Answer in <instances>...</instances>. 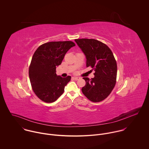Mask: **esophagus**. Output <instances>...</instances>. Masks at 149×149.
Masks as SVG:
<instances>
[{
    "instance_id": "esophagus-1",
    "label": "esophagus",
    "mask_w": 149,
    "mask_h": 149,
    "mask_svg": "<svg viewBox=\"0 0 149 149\" xmlns=\"http://www.w3.org/2000/svg\"><path fill=\"white\" fill-rule=\"evenodd\" d=\"M80 78V77H72V79H73V80H79Z\"/></svg>"
}]
</instances>
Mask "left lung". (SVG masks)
<instances>
[{"label":"left lung","mask_w":149,"mask_h":149,"mask_svg":"<svg viewBox=\"0 0 149 149\" xmlns=\"http://www.w3.org/2000/svg\"><path fill=\"white\" fill-rule=\"evenodd\" d=\"M86 56V66L95 71L94 77L83 78L86 85L81 89L83 94L93 102L106 99L116 83L117 66L112 51L103 43L93 39H75Z\"/></svg>","instance_id":"left-lung-1"}]
</instances>
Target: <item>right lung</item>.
I'll use <instances>...</instances> for the list:
<instances>
[{
  "mask_svg": "<svg viewBox=\"0 0 149 149\" xmlns=\"http://www.w3.org/2000/svg\"><path fill=\"white\" fill-rule=\"evenodd\" d=\"M75 46L71 41L50 42L35 51L29 68V76L36 95L46 103L55 102L63 93L70 81V76L63 78L56 74V67L61 65L67 51Z\"/></svg>",
  "mask_w": 149,
  "mask_h": 149,
  "instance_id": "1",
  "label": "right lung"
}]
</instances>
